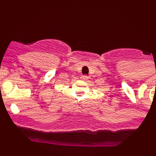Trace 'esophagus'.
Returning <instances> with one entry per match:
<instances>
[{
    "instance_id": "1",
    "label": "esophagus",
    "mask_w": 156,
    "mask_h": 156,
    "mask_svg": "<svg viewBox=\"0 0 156 156\" xmlns=\"http://www.w3.org/2000/svg\"><path fill=\"white\" fill-rule=\"evenodd\" d=\"M81 79L83 80H87L88 79V76H85V75L81 76Z\"/></svg>"
}]
</instances>
